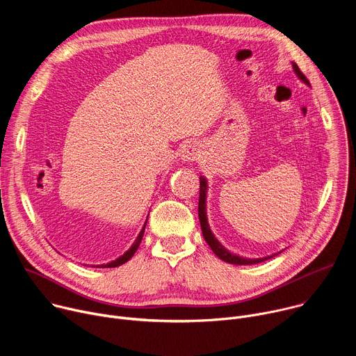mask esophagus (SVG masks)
Segmentation results:
<instances>
[{
	"mask_svg": "<svg viewBox=\"0 0 356 356\" xmlns=\"http://www.w3.org/2000/svg\"><path fill=\"white\" fill-rule=\"evenodd\" d=\"M200 154H201L200 145H197V143L193 142V143H186V145L181 146L179 156H180V159H181L183 162H193V161H195V159L200 158Z\"/></svg>",
	"mask_w": 356,
	"mask_h": 356,
	"instance_id": "obj_1",
	"label": "esophagus"
}]
</instances>
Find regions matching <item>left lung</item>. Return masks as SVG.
I'll list each match as a JSON object with an SVG mask.
<instances>
[{
	"label": "left lung",
	"mask_w": 356,
	"mask_h": 356,
	"mask_svg": "<svg viewBox=\"0 0 356 356\" xmlns=\"http://www.w3.org/2000/svg\"><path fill=\"white\" fill-rule=\"evenodd\" d=\"M293 70L296 73V76L302 81L306 83L307 86H310L307 77L304 76L298 66L296 63H293ZM207 179L204 176H200V198H198V220H200V224H201V231H202V236H204L206 242L210 245V248L213 249V252L216 253V255L224 261V262H228V264H232V265H255V264H261L264 261H268L273 257H276L277 253H273V255L270 257H265V258H257V259H249V258H242L239 255H235V253H231L228 249H225L220 242L218 239L216 238V235L211 232L210 229V225H209V220H207ZM280 253V252H279Z\"/></svg>",
	"instance_id": "8db88e82"
}]
</instances>
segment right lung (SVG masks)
Here are the masks:
<instances>
[{"instance_id":"right-lung-1","label":"right lung","mask_w":356,"mask_h":356,"mask_svg":"<svg viewBox=\"0 0 356 356\" xmlns=\"http://www.w3.org/2000/svg\"><path fill=\"white\" fill-rule=\"evenodd\" d=\"M146 221H147V218H146ZM146 221H145V224H143V228L140 229V232H139V235L136 236V239H135V242L132 243V246L124 253V255H121L120 258H117L115 261H111V262H108V264H103V265H92V268H117V266H121L122 264H125V262H128L132 257H134V253L136 252V249H138V246H139V243H140V241H142V236H143V232H145V227H146Z\"/></svg>"}]
</instances>
